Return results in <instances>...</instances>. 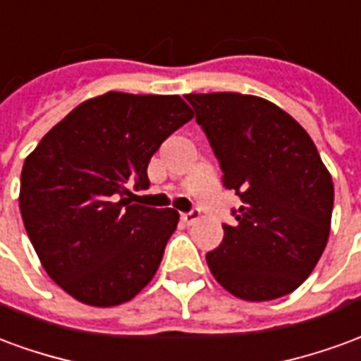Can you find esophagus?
Here are the masks:
<instances>
[{"label": "esophagus", "mask_w": 361, "mask_h": 361, "mask_svg": "<svg viewBox=\"0 0 361 361\" xmlns=\"http://www.w3.org/2000/svg\"><path fill=\"white\" fill-rule=\"evenodd\" d=\"M197 220H199V211H191V212H183V214H181V222H183V224H193V222H197Z\"/></svg>", "instance_id": "34e87169"}]
</instances>
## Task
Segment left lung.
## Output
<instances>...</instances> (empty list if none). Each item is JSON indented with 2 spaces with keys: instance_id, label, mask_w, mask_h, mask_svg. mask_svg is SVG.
<instances>
[{
  "instance_id": "obj_1",
  "label": "left lung",
  "mask_w": 361,
  "mask_h": 361,
  "mask_svg": "<svg viewBox=\"0 0 361 361\" xmlns=\"http://www.w3.org/2000/svg\"><path fill=\"white\" fill-rule=\"evenodd\" d=\"M242 207L207 265L245 302H269L302 286L325 251L333 178L315 142L290 114L240 92L185 94Z\"/></svg>"
}]
</instances>
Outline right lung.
Segmentation results:
<instances>
[{"instance_id":"right-lung-1","label":"right lung","mask_w":361,"mask_h":361,"mask_svg":"<svg viewBox=\"0 0 361 361\" xmlns=\"http://www.w3.org/2000/svg\"><path fill=\"white\" fill-rule=\"evenodd\" d=\"M193 118L178 94L110 90L44 135L23 164L20 216L36 255L77 302L114 307L157 274L180 222L173 209L133 203L166 137Z\"/></svg>"}]
</instances>
